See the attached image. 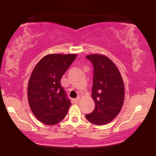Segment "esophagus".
I'll list each match as a JSON object with an SVG mask.
<instances>
[{
	"mask_svg": "<svg viewBox=\"0 0 156 156\" xmlns=\"http://www.w3.org/2000/svg\"><path fill=\"white\" fill-rule=\"evenodd\" d=\"M79 100H80V98H77L73 99V102H74L75 104H78V102H79Z\"/></svg>",
	"mask_w": 156,
	"mask_h": 156,
	"instance_id": "obj_1",
	"label": "esophagus"
}]
</instances>
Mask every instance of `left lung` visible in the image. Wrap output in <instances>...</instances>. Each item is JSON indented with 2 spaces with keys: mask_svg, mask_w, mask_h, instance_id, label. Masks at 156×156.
<instances>
[{
  "mask_svg": "<svg viewBox=\"0 0 156 156\" xmlns=\"http://www.w3.org/2000/svg\"><path fill=\"white\" fill-rule=\"evenodd\" d=\"M86 58L94 66L91 96L95 108L85 116L94 125H103L120 113L125 98V86L119 70L109 58L100 54Z\"/></svg>",
  "mask_w": 156,
  "mask_h": 156,
  "instance_id": "8db88e82",
  "label": "left lung"
}]
</instances>
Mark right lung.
I'll list each match as a JSON object with an SVG mask.
<instances>
[{"label": "right lung", "mask_w": 156, "mask_h": 156, "mask_svg": "<svg viewBox=\"0 0 156 156\" xmlns=\"http://www.w3.org/2000/svg\"><path fill=\"white\" fill-rule=\"evenodd\" d=\"M76 54H49L35 66L28 83L31 110L39 121L54 125L64 119L71 106L60 80Z\"/></svg>", "instance_id": "1"}]
</instances>
